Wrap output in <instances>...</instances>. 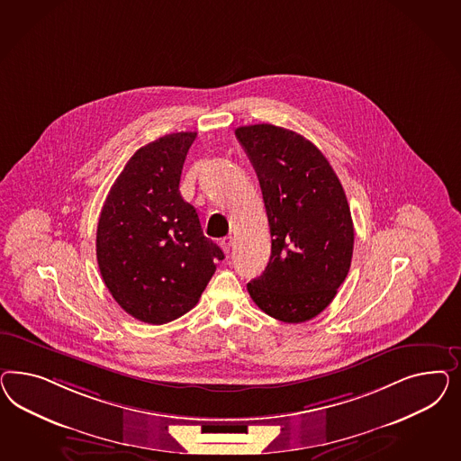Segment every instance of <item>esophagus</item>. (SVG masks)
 <instances>
[{
	"label": "esophagus",
	"mask_w": 461,
	"mask_h": 461,
	"mask_svg": "<svg viewBox=\"0 0 461 461\" xmlns=\"http://www.w3.org/2000/svg\"><path fill=\"white\" fill-rule=\"evenodd\" d=\"M220 245H221V249H223L224 253H226V257H228V255H230V251H231V247H233V238H223Z\"/></svg>",
	"instance_id": "esophagus-1"
}]
</instances>
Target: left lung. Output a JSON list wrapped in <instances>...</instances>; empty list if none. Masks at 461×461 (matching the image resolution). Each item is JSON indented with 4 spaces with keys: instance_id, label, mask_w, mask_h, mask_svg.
<instances>
[{
    "instance_id": "obj_1",
    "label": "left lung",
    "mask_w": 461,
    "mask_h": 461,
    "mask_svg": "<svg viewBox=\"0 0 461 461\" xmlns=\"http://www.w3.org/2000/svg\"><path fill=\"white\" fill-rule=\"evenodd\" d=\"M257 172L266 203L272 253L247 284L253 303L284 322L316 318L348 276L353 221L343 185L321 150L293 130H235Z\"/></svg>"
}]
</instances>
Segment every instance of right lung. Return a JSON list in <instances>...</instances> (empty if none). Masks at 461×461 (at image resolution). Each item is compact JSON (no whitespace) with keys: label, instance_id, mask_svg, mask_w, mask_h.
Listing matches in <instances>:
<instances>
[{"label":"right lung","instance_id":"right-lung-1","mask_svg":"<svg viewBox=\"0 0 461 461\" xmlns=\"http://www.w3.org/2000/svg\"><path fill=\"white\" fill-rule=\"evenodd\" d=\"M195 135L170 133L139 149L99 216L101 277L128 314L149 324L174 321L191 311L224 258L179 191Z\"/></svg>","mask_w":461,"mask_h":461}]
</instances>
